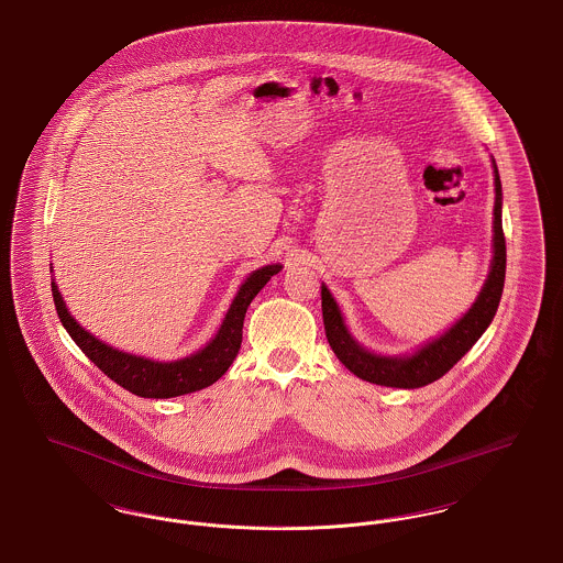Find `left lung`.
I'll list each match as a JSON object with an SVG mask.
<instances>
[{
	"label": "left lung",
	"instance_id": "1",
	"mask_svg": "<svg viewBox=\"0 0 563 563\" xmlns=\"http://www.w3.org/2000/svg\"><path fill=\"white\" fill-rule=\"evenodd\" d=\"M494 184H496L494 257H492V266H489V274L483 285L482 294L460 321L452 324L441 338L424 344L413 354L382 356L354 342L335 299L322 285V322H324L327 342L335 352V356L356 377L379 386H390V388H420L448 374L482 338L483 331L489 327V322L498 310L503 289H505V274H507V242L503 232V186H500L496 162H494Z\"/></svg>",
	"mask_w": 563,
	"mask_h": 563
}]
</instances>
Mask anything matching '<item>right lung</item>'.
<instances>
[{
  "mask_svg": "<svg viewBox=\"0 0 563 563\" xmlns=\"http://www.w3.org/2000/svg\"><path fill=\"white\" fill-rule=\"evenodd\" d=\"M280 268H283L280 264H272V266L255 269L242 283L213 340L196 354L179 361H170V363H158L152 358H143L136 354L111 349L106 342L88 333L84 327H80V322L69 314L63 297L58 294V287L53 280L54 306H56L58 319L71 335V340L115 384H120L122 388L143 399H170V397H181L188 393L202 390L228 372V367L234 363L241 350L242 322H244L249 303L266 287L269 278L280 272Z\"/></svg>",
  "mask_w": 563,
  "mask_h": 563,
  "instance_id": "add662e5",
  "label": "right lung"
}]
</instances>
